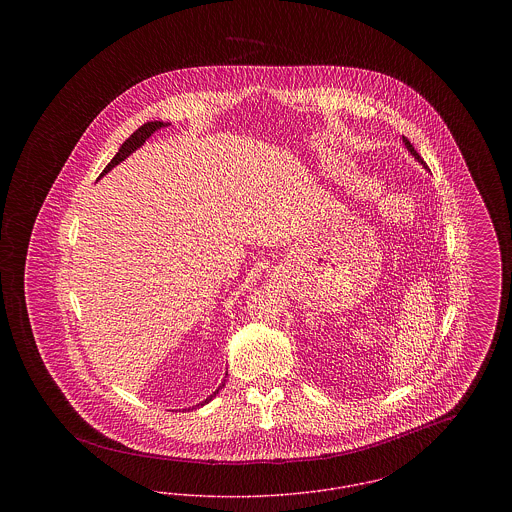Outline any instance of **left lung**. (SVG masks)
Masks as SVG:
<instances>
[{
  "label": "left lung",
  "mask_w": 512,
  "mask_h": 512,
  "mask_svg": "<svg viewBox=\"0 0 512 512\" xmlns=\"http://www.w3.org/2000/svg\"><path fill=\"white\" fill-rule=\"evenodd\" d=\"M403 144H405V147H407V149H409V151H411V155H413L414 159H416V161H418V163H420V165H424V167H426V163H424V159H422V157H420V155H418V153H416V149H414L413 144H411V142H409V140H407V138H405V136H403Z\"/></svg>",
  "instance_id": "1"
}]
</instances>
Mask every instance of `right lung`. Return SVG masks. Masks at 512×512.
<instances>
[{
	"label": "right lung",
	"instance_id": "1",
	"mask_svg": "<svg viewBox=\"0 0 512 512\" xmlns=\"http://www.w3.org/2000/svg\"><path fill=\"white\" fill-rule=\"evenodd\" d=\"M165 126H169V122L151 121L146 122V124H142V126H140V128H138V130H136V132H134V134H132V136H130V138H128V140L122 144L121 149H119V153H117V155L111 159V163H109V165L103 169L101 176L111 171L115 165H119V163L124 161V159L130 155V153H134L138 147L144 146V144H146L147 138H149L151 134H155L157 130H161V128H165ZM101 176H99V178H101ZM222 386H224V384H220L219 390H222ZM219 390L215 391L213 395H209L205 401H201V403H199V405H195V407H203L205 403H209V401H211V399H213V397L219 393ZM195 407H192V409H195Z\"/></svg>",
	"mask_w": 512,
	"mask_h": 512
}]
</instances>
